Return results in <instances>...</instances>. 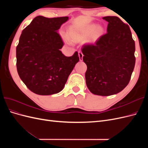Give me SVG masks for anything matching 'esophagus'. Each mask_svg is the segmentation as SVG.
Masks as SVG:
<instances>
[{
	"label": "esophagus",
	"instance_id": "obj_1",
	"mask_svg": "<svg viewBox=\"0 0 148 148\" xmlns=\"http://www.w3.org/2000/svg\"><path fill=\"white\" fill-rule=\"evenodd\" d=\"M78 56L79 58V60L82 61L83 60V54L82 52H81V51L78 52Z\"/></svg>",
	"mask_w": 148,
	"mask_h": 148
}]
</instances>
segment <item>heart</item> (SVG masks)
<instances>
[{
  "label": "heart",
  "instance_id": "b5f03b06",
  "mask_svg": "<svg viewBox=\"0 0 148 148\" xmlns=\"http://www.w3.org/2000/svg\"><path fill=\"white\" fill-rule=\"evenodd\" d=\"M102 33V28L100 26H96L95 27L94 25H86L78 29H72L69 31V37L73 41H77V40L86 38L90 35V38L92 40H95L100 36ZM63 38L65 41L67 42L70 43L71 41L68 36L63 34Z\"/></svg>",
  "mask_w": 148,
  "mask_h": 148
}]
</instances>
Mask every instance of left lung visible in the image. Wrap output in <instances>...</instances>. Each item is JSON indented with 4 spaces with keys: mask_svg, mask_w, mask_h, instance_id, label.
I'll return each mask as SVG.
<instances>
[{
    "mask_svg": "<svg viewBox=\"0 0 148 148\" xmlns=\"http://www.w3.org/2000/svg\"><path fill=\"white\" fill-rule=\"evenodd\" d=\"M102 18L109 23L107 33L95 44L84 45L82 51L88 88L94 95L107 96L122 91L129 83L135 65V44L128 25L119 17Z\"/></svg>",
    "mask_w": 148,
    "mask_h": 148,
    "instance_id": "obj_1",
    "label": "left lung"
}]
</instances>
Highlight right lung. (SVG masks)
Segmentation results:
<instances>
[{
  "label": "right lung",
  "instance_id": "obj_1",
  "mask_svg": "<svg viewBox=\"0 0 148 148\" xmlns=\"http://www.w3.org/2000/svg\"><path fill=\"white\" fill-rule=\"evenodd\" d=\"M68 16L35 17L23 30L16 46V69L30 91L39 95L61 91L79 62L78 52L66 57L60 49L64 42L58 33Z\"/></svg>",
  "mask_w": 148,
  "mask_h": 148
}]
</instances>
